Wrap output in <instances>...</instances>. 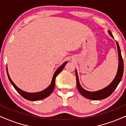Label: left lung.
<instances>
[{"label":"left lung","instance_id":"8db88e82","mask_svg":"<svg viewBox=\"0 0 126 126\" xmlns=\"http://www.w3.org/2000/svg\"><path fill=\"white\" fill-rule=\"evenodd\" d=\"M109 34L112 37H113V35H112L111 32L110 31H108ZM117 47H118V55H119V67H118V73H117L116 76L115 78L113 80V81L108 85V87H105V89H102V90H98V91L96 92H89L87 90H84L81 86H80V84H79V78H78V73L76 71V84H77V87H78V90L79 92L82 95L84 96L85 98H88V99L93 100H102L104 99V98H107L109 96L111 95L112 93L116 89L117 86L118 85L119 83L121 80L122 77L123 75V71H124V63H123V59L122 57L121 53V50L119 48V46L118 44V42L116 41Z\"/></svg>","mask_w":126,"mask_h":126}]
</instances>
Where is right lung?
<instances>
[{"label": "right lung", "mask_w": 126, "mask_h": 126, "mask_svg": "<svg viewBox=\"0 0 126 126\" xmlns=\"http://www.w3.org/2000/svg\"><path fill=\"white\" fill-rule=\"evenodd\" d=\"M67 62H65L62 66H61L60 68H58L56 72L55 73L54 75H53V78H52V82L51 84L45 90H42V91L39 92H36V93H28L26 92L23 91V90H21L17 86H16L15 84L13 82V81L12 80V79L10 78L9 75H8V71H7V75H8V78L9 79L10 82H11V84L13 85V86L14 87V88L15 89V90L20 94L25 99L28 100L30 101H37V100H40L44 99V98H46V97H48V96L52 94V92H53V89H54L55 86V79L57 76L62 71V69L64 68V66L66 64Z\"/></svg>", "instance_id": "1"}]
</instances>
